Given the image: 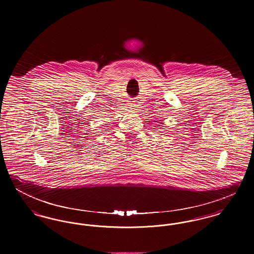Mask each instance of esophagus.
<instances>
[{
  "label": "esophagus",
  "instance_id": "34e87169",
  "mask_svg": "<svg viewBox=\"0 0 254 254\" xmlns=\"http://www.w3.org/2000/svg\"><path fill=\"white\" fill-rule=\"evenodd\" d=\"M128 106H129V107H130V108H131V109H133V107H135V104H134V103H132V102H131V103H128Z\"/></svg>",
  "mask_w": 254,
  "mask_h": 254
}]
</instances>
